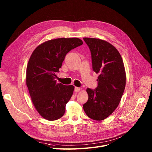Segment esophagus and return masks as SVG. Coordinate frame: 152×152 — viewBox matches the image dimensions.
<instances>
[{
    "label": "esophagus",
    "instance_id": "obj_1",
    "mask_svg": "<svg viewBox=\"0 0 152 152\" xmlns=\"http://www.w3.org/2000/svg\"><path fill=\"white\" fill-rule=\"evenodd\" d=\"M80 90H81V89H80V88H79V87H75V88H74V91L75 92H78L80 91Z\"/></svg>",
    "mask_w": 152,
    "mask_h": 152
}]
</instances>
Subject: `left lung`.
Instances as JSON below:
<instances>
[{
	"mask_svg": "<svg viewBox=\"0 0 152 152\" xmlns=\"http://www.w3.org/2000/svg\"><path fill=\"white\" fill-rule=\"evenodd\" d=\"M90 50L93 71L99 74L97 86L88 88V100L83 109L88 117L101 121L117 107L126 85V73L118 51L110 43L94 38H83Z\"/></svg>",
	"mask_w": 152,
	"mask_h": 152,
	"instance_id": "8db88e82",
	"label": "left lung"
}]
</instances>
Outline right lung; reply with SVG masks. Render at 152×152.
<instances>
[{
	"instance_id": "obj_1",
	"label": "right lung",
	"mask_w": 152,
	"mask_h": 152,
	"mask_svg": "<svg viewBox=\"0 0 152 152\" xmlns=\"http://www.w3.org/2000/svg\"><path fill=\"white\" fill-rule=\"evenodd\" d=\"M83 43L78 38L56 39L42 43L32 53L26 82L35 109L45 119L56 120L64 114L74 86L57 83L56 73L67 53Z\"/></svg>"
}]
</instances>
